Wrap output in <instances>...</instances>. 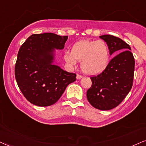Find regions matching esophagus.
Returning a JSON list of instances; mask_svg holds the SVG:
<instances>
[{
    "mask_svg": "<svg viewBox=\"0 0 146 146\" xmlns=\"http://www.w3.org/2000/svg\"><path fill=\"white\" fill-rule=\"evenodd\" d=\"M76 78H77V79H82V75H77Z\"/></svg>",
    "mask_w": 146,
    "mask_h": 146,
    "instance_id": "1",
    "label": "esophagus"
}]
</instances>
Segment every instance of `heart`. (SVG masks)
<instances>
[{"label": "heart", "mask_w": 146, "mask_h": 146, "mask_svg": "<svg viewBox=\"0 0 146 146\" xmlns=\"http://www.w3.org/2000/svg\"><path fill=\"white\" fill-rule=\"evenodd\" d=\"M64 59L70 65L81 61V69L86 74H100L108 67L110 59V49L104 40H82L73 45L71 51L64 53Z\"/></svg>", "instance_id": "1"}]
</instances>
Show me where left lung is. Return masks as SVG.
Returning a JSON list of instances; mask_svg holds the SVG:
<instances>
[{
    "label": "left lung",
    "instance_id": "8db88e82",
    "mask_svg": "<svg viewBox=\"0 0 146 146\" xmlns=\"http://www.w3.org/2000/svg\"><path fill=\"white\" fill-rule=\"evenodd\" d=\"M110 49L116 55L100 74L91 77V88L87 91V98L97 109L108 110L117 106L130 92L133 80L135 60L131 47L121 38L103 35Z\"/></svg>",
    "mask_w": 146,
    "mask_h": 146
}]
</instances>
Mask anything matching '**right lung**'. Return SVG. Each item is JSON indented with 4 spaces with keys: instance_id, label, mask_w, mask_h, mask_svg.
<instances>
[{
    "instance_id": "1",
    "label": "right lung",
    "mask_w": 146,
    "mask_h": 146,
    "mask_svg": "<svg viewBox=\"0 0 146 146\" xmlns=\"http://www.w3.org/2000/svg\"><path fill=\"white\" fill-rule=\"evenodd\" d=\"M67 38L53 33L32 34L19 48L15 75L22 94L32 104H54L76 80V74L54 64L55 50L63 49Z\"/></svg>"
}]
</instances>
